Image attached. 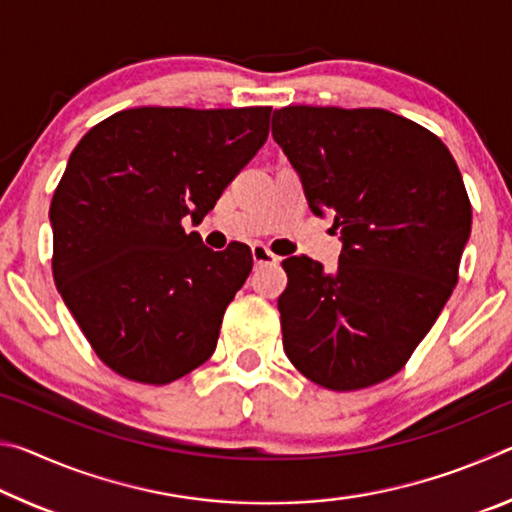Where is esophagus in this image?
<instances>
[{"label":"esophagus","mask_w":512,"mask_h":512,"mask_svg":"<svg viewBox=\"0 0 512 512\" xmlns=\"http://www.w3.org/2000/svg\"><path fill=\"white\" fill-rule=\"evenodd\" d=\"M250 253H253V262H255L257 266H262V264H277V262H280V257L273 255L271 250H268V248L262 246V244H255L253 248H250Z\"/></svg>","instance_id":"esophagus-1"}]
</instances>
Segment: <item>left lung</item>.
<instances>
[{"mask_svg":"<svg viewBox=\"0 0 512 512\" xmlns=\"http://www.w3.org/2000/svg\"><path fill=\"white\" fill-rule=\"evenodd\" d=\"M273 140L343 241L332 273L305 255L282 262L284 352L329 391L375 386L404 368L456 287L472 230L461 171L431 131L381 108H280Z\"/></svg>","mask_w":512,"mask_h":512,"instance_id":"left-lung-1","label":"left lung"}]
</instances>
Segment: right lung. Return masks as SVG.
<instances>
[{"label": "right lung", "instance_id": "obj_1", "mask_svg": "<svg viewBox=\"0 0 512 512\" xmlns=\"http://www.w3.org/2000/svg\"><path fill=\"white\" fill-rule=\"evenodd\" d=\"M271 108H131L90 128L51 198L56 287L97 357L171 384L212 357L244 287V244L203 246L201 221L268 137Z\"/></svg>", "mask_w": 512, "mask_h": 512}]
</instances>
